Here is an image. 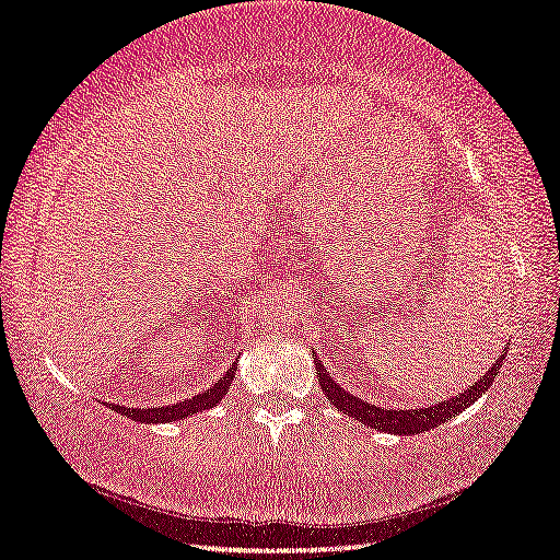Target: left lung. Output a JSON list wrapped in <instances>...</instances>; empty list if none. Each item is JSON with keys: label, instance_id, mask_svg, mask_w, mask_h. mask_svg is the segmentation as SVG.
<instances>
[{"label": "left lung", "instance_id": "left-lung-1", "mask_svg": "<svg viewBox=\"0 0 560 560\" xmlns=\"http://www.w3.org/2000/svg\"><path fill=\"white\" fill-rule=\"evenodd\" d=\"M505 353H501L499 361L488 369V374L483 378H478L471 388H466L464 394H458L456 398H446L436 406L429 408H419V411H396V408H381L374 404H366L363 398L353 396L341 388L336 381L326 374L324 363L314 359L316 363V374H318V384H322V392L328 396L339 411L353 416V419L371 425V429H381L388 433H398V436H411V433H421V431H431L433 425L446 423L448 419H454L464 408L471 406L476 398H481V394L488 392V386L493 384V378L499 376V369L503 366Z\"/></svg>", "mask_w": 560, "mask_h": 560}]
</instances>
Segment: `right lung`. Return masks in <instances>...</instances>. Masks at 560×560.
Returning <instances> with one entry per match:
<instances>
[{"instance_id": "1", "label": "right lung", "mask_w": 560, "mask_h": 560, "mask_svg": "<svg viewBox=\"0 0 560 560\" xmlns=\"http://www.w3.org/2000/svg\"><path fill=\"white\" fill-rule=\"evenodd\" d=\"M236 374V363L229 366V371L224 376H221L214 386L207 388V392H201L191 398H184V401L174 404V406H162V408H127V406H117L114 404L112 408L121 416H127V419H135L139 423H168V421H182L186 416L191 413H199V411H207V408H214L221 398L226 396L229 386H232Z\"/></svg>"}]
</instances>
